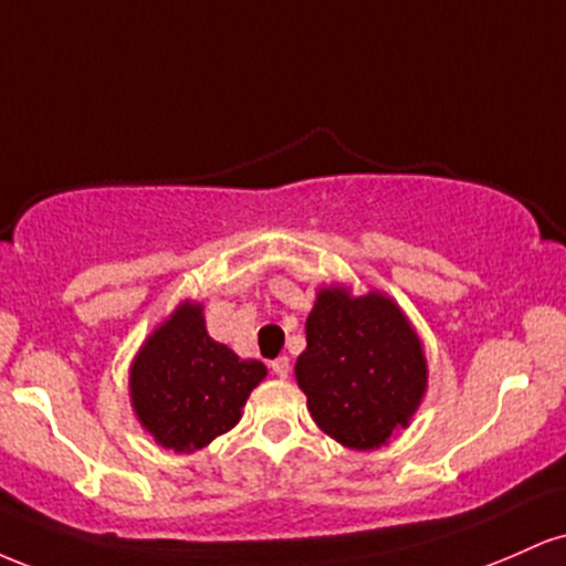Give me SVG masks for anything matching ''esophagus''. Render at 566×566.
<instances>
[{"label": "esophagus", "instance_id": "34e87169", "mask_svg": "<svg viewBox=\"0 0 566 566\" xmlns=\"http://www.w3.org/2000/svg\"><path fill=\"white\" fill-rule=\"evenodd\" d=\"M271 369H274L276 378H290V359L287 356H279V359L271 361Z\"/></svg>", "mask_w": 566, "mask_h": 566}]
</instances>
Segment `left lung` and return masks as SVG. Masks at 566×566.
Listing matches in <instances>:
<instances>
[{
	"mask_svg": "<svg viewBox=\"0 0 566 566\" xmlns=\"http://www.w3.org/2000/svg\"><path fill=\"white\" fill-rule=\"evenodd\" d=\"M295 380L311 418L348 450H378L409 426L428 391L423 340L391 295L316 292Z\"/></svg>",
	"mask_w": 566,
	"mask_h": 566,
	"instance_id": "1",
	"label": "left lung"
}]
</instances>
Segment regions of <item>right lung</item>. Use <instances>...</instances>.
Masks as SVG:
<instances>
[{
	"label": "right lung",
	"instance_id": "obj_1",
	"mask_svg": "<svg viewBox=\"0 0 566 566\" xmlns=\"http://www.w3.org/2000/svg\"><path fill=\"white\" fill-rule=\"evenodd\" d=\"M265 375L263 361L207 335L205 305L184 301L133 356L129 405L159 447L188 454L239 423Z\"/></svg>",
	"mask_w": 566,
	"mask_h": 566
}]
</instances>
